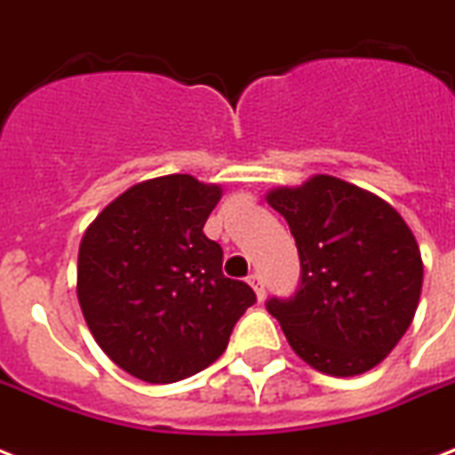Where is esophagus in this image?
Here are the masks:
<instances>
[{
	"instance_id": "esophagus-1",
	"label": "esophagus",
	"mask_w": 455,
	"mask_h": 455,
	"mask_svg": "<svg viewBox=\"0 0 455 455\" xmlns=\"http://www.w3.org/2000/svg\"><path fill=\"white\" fill-rule=\"evenodd\" d=\"M248 283L252 285V291H255L257 299H264V281H262V276H259V274H250Z\"/></svg>"
}]
</instances>
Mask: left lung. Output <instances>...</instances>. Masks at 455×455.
<instances>
[{"mask_svg":"<svg viewBox=\"0 0 455 455\" xmlns=\"http://www.w3.org/2000/svg\"><path fill=\"white\" fill-rule=\"evenodd\" d=\"M295 235L299 285L267 309L299 359L349 378L378 366L409 331L423 288L416 235L395 207L338 177L267 193Z\"/></svg>","mask_w":455,"mask_h":455,"instance_id":"left-lung-1","label":"left lung"}]
</instances>
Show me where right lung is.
Instances as JSON below:
<instances>
[{"label":"right lung","mask_w":455,"mask_h":455,"mask_svg":"<svg viewBox=\"0 0 455 455\" xmlns=\"http://www.w3.org/2000/svg\"><path fill=\"white\" fill-rule=\"evenodd\" d=\"M221 186L191 174L148 179L117 196L82 235L77 299L110 361L153 385L220 359L255 304L224 276L220 243L203 234Z\"/></svg>","instance_id":"add662e5"}]
</instances>
